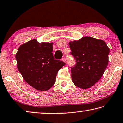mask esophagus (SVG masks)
I'll return each mask as SVG.
<instances>
[{
	"mask_svg": "<svg viewBox=\"0 0 123 123\" xmlns=\"http://www.w3.org/2000/svg\"><path fill=\"white\" fill-rule=\"evenodd\" d=\"M62 61H63L64 62H65V63H66V58H65V57L62 58Z\"/></svg>",
	"mask_w": 123,
	"mask_h": 123,
	"instance_id": "34e87169",
	"label": "esophagus"
}]
</instances>
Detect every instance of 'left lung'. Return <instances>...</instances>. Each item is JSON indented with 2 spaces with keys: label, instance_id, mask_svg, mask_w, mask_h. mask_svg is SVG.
<instances>
[{
  "label": "left lung",
  "instance_id": "left-lung-1",
  "mask_svg": "<svg viewBox=\"0 0 123 123\" xmlns=\"http://www.w3.org/2000/svg\"><path fill=\"white\" fill-rule=\"evenodd\" d=\"M69 46L70 54L76 61L75 66L70 67L73 83L80 88H91L103 75L110 49L103 40L90 37L71 41Z\"/></svg>",
  "mask_w": 123,
  "mask_h": 123
}]
</instances>
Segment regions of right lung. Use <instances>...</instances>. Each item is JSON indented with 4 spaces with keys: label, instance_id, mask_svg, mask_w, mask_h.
I'll use <instances>...</instances> for the list:
<instances>
[{
    "label": "right lung",
    "instance_id": "add662e5",
    "mask_svg": "<svg viewBox=\"0 0 123 123\" xmlns=\"http://www.w3.org/2000/svg\"><path fill=\"white\" fill-rule=\"evenodd\" d=\"M53 44L31 40L20 46L15 55L18 69L24 80L37 90L49 89L55 83L58 71L66 64L54 59Z\"/></svg>",
    "mask_w": 123,
    "mask_h": 123
}]
</instances>
